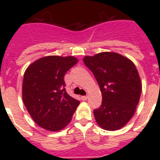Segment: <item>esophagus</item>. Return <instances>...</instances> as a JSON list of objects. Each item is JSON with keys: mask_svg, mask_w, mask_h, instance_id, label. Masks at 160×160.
<instances>
[{"mask_svg": "<svg viewBox=\"0 0 160 160\" xmlns=\"http://www.w3.org/2000/svg\"><path fill=\"white\" fill-rule=\"evenodd\" d=\"M83 100V101H86V100L87 99V98H88V96L87 95H85V96H82V98H81Z\"/></svg>", "mask_w": 160, "mask_h": 160, "instance_id": "34e87169", "label": "esophagus"}]
</instances>
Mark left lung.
Wrapping results in <instances>:
<instances>
[{
  "label": "left lung",
  "mask_w": 160,
  "mask_h": 160,
  "mask_svg": "<svg viewBox=\"0 0 160 160\" xmlns=\"http://www.w3.org/2000/svg\"><path fill=\"white\" fill-rule=\"evenodd\" d=\"M83 62L94 73L102 95L101 107L94 111L96 122L107 131L121 129L135 114L142 92L135 64L114 52L86 56Z\"/></svg>",
  "instance_id": "obj_1"
}]
</instances>
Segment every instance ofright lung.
<instances>
[{"mask_svg": "<svg viewBox=\"0 0 160 160\" xmlns=\"http://www.w3.org/2000/svg\"><path fill=\"white\" fill-rule=\"evenodd\" d=\"M78 61L73 56H46L25 70L23 102L33 121L43 129L61 131L71 121L80 102L66 92L64 75Z\"/></svg>", "mask_w": 160, "mask_h": 160, "instance_id": "right-lung-1", "label": "right lung"}]
</instances>
